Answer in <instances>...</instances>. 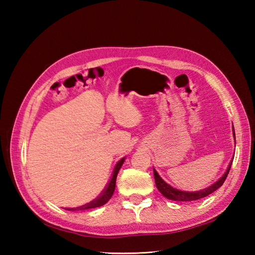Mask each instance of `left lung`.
Returning <instances> with one entry per match:
<instances>
[{
    "label": "left lung",
    "instance_id": "obj_1",
    "mask_svg": "<svg viewBox=\"0 0 255 255\" xmlns=\"http://www.w3.org/2000/svg\"><path fill=\"white\" fill-rule=\"evenodd\" d=\"M234 137L236 139V134H235V129H234ZM232 164V161L229 163L228 169L225 172V174L221 176L219 180L214 183L213 185H210L209 187L202 189V191H197V192H185V191H180L175 187L171 186L170 184H167L165 181H163L161 178V176L158 174L153 169V174H154V181H155V185L158 187V189L160 191V193L163 195L164 197H166L167 199L171 200H177V202H193V200H197L200 198H204L206 196H208L211 193H214L216 189H218L221 185H223L224 182L226 181L227 176L229 174L230 167Z\"/></svg>",
    "mask_w": 255,
    "mask_h": 255
}]
</instances>
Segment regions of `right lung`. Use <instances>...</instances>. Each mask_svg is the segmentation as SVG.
I'll return each instance as SVG.
<instances>
[{"label":"right lung","instance_id":"right-lung-1","mask_svg":"<svg viewBox=\"0 0 255 255\" xmlns=\"http://www.w3.org/2000/svg\"><path fill=\"white\" fill-rule=\"evenodd\" d=\"M125 158H123L122 160H119L117 162V164L115 166V169L113 171V175L111 177L110 182H108L107 185L105 186V188L103 189V192L97 196L96 198H94L93 200H91L90 203L85 204L80 206V207L77 208H67V210H85V209H91V208H96V207H100V206L105 205L108 200L111 199V197L113 196L114 191H115V186H116V177L119 170H121V167L124 163Z\"/></svg>","mask_w":255,"mask_h":255}]
</instances>
